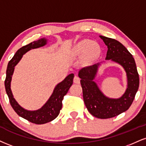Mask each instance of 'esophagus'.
<instances>
[{
	"label": "esophagus",
	"mask_w": 146,
	"mask_h": 146,
	"mask_svg": "<svg viewBox=\"0 0 146 146\" xmlns=\"http://www.w3.org/2000/svg\"><path fill=\"white\" fill-rule=\"evenodd\" d=\"M73 82H74V83L75 84H80V78H79L78 76H77V75H75L74 77V79H73Z\"/></svg>",
	"instance_id": "1"
}]
</instances>
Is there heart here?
<instances>
[{"label": "heart", "instance_id": "heart-1", "mask_svg": "<svg viewBox=\"0 0 146 146\" xmlns=\"http://www.w3.org/2000/svg\"><path fill=\"white\" fill-rule=\"evenodd\" d=\"M101 52V46L97 42L84 39L79 41L71 50L73 56H80L84 54V58L88 62L94 61L99 57Z\"/></svg>", "mask_w": 146, "mask_h": 146}]
</instances>
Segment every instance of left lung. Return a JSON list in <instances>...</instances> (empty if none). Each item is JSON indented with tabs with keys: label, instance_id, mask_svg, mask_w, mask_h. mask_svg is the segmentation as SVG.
<instances>
[{
	"label": "left lung",
	"instance_id": "left-lung-1",
	"mask_svg": "<svg viewBox=\"0 0 146 146\" xmlns=\"http://www.w3.org/2000/svg\"><path fill=\"white\" fill-rule=\"evenodd\" d=\"M108 46L105 58L122 66L126 72L127 87L125 92L117 99L105 96L94 82L101 63L82 68L78 76L83 90L84 101L88 111L98 118L106 119L126 111L132 104L139 85V78L132 54L122 43L113 38L99 36Z\"/></svg>",
	"mask_w": 146,
	"mask_h": 146
}]
</instances>
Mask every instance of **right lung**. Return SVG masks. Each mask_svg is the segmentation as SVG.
<instances>
[{
  "instance_id": "obj_1",
  "label": "right lung",
  "mask_w": 146,
  "mask_h": 146,
  "mask_svg": "<svg viewBox=\"0 0 146 146\" xmlns=\"http://www.w3.org/2000/svg\"><path fill=\"white\" fill-rule=\"evenodd\" d=\"M47 41L48 40L46 38L43 37L19 49L8 63L6 72V79L5 81V90H6V92L9 99V102L14 111L20 117L29 120L32 123L36 124H43L50 122L54 120L59 115L60 111L62 109L63 98L64 95H66L70 87L73 84V78H74V74L71 73L65 78L64 80L58 84L54 88L52 95L50 96L46 103L37 110L30 111V110H25L22 107H21L16 101V100L14 99L11 89V82L15 66L20 62L24 54L33 49L44 46L47 44Z\"/></svg>"
}]
</instances>
